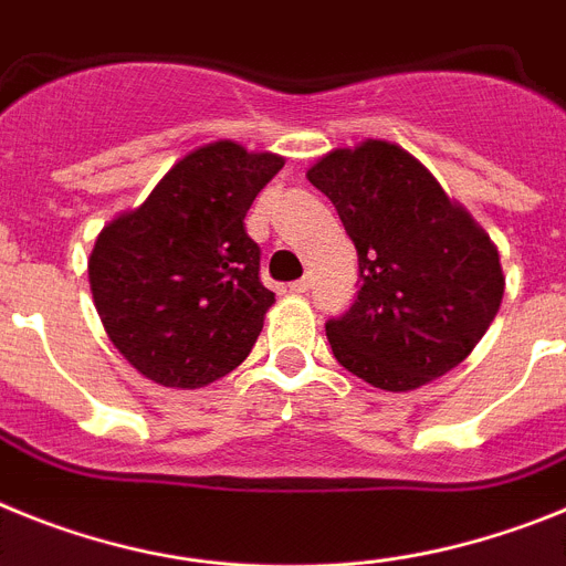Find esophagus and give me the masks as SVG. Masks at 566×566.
<instances>
[{
    "instance_id": "1",
    "label": "esophagus",
    "mask_w": 566,
    "mask_h": 566,
    "mask_svg": "<svg viewBox=\"0 0 566 566\" xmlns=\"http://www.w3.org/2000/svg\"><path fill=\"white\" fill-rule=\"evenodd\" d=\"M290 290H293V293H307V290H311V276H304V279H298V282H293L290 284Z\"/></svg>"
}]
</instances>
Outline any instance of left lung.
Wrapping results in <instances>:
<instances>
[{
    "instance_id": "1",
    "label": "left lung",
    "mask_w": 566,
    "mask_h": 566,
    "mask_svg": "<svg viewBox=\"0 0 566 566\" xmlns=\"http://www.w3.org/2000/svg\"><path fill=\"white\" fill-rule=\"evenodd\" d=\"M356 244L361 290L327 342L344 370L407 392L459 367L504 296L499 248L392 142L336 147L307 170Z\"/></svg>"
}]
</instances>
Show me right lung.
<instances>
[{"mask_svg":"<svg viewBox=\"0 0 566 566\" xmlns=\"http://www.w3.org/2000/svg\"><path fill=\"white\" fill-rule=\"evenodd\" d=\"M282 167L276 154L210 142L96 235L93 304L113 347L145 378L196 390L253 350L276 296L259 279L262 253L244 216Z\"/></svg>","mask_w":566,"mask_h":566,"instance_id":"obj_1","label":"right lung"}]
</instances>
